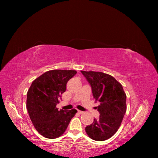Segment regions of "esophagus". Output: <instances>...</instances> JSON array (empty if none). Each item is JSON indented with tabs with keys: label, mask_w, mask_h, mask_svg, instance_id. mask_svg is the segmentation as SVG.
I'll return each instance as SVG.
<instances>
[{
	"label": "esophagus",
	"mask_w": 158,
	"mask_h": 158,
	"mask_svg": "<svg viewBox=\"0 0 158 158\" xmlns=\"http://www.w3.org/2000/svg\"><path fill=\"white\" fill-rule=\"evenodd\" d=\"M78 114H83L84 113V112H83V111H79V110H78Z\"/></svg>",
	"instance_id": "obj_1"
}]
</instances>
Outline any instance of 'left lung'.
Wrapping results in <instances>:
<instances>
[{"label":"left lung","mask_w":158,"mask_h":158,"mask_svg":"<svg viewBox=\"0 0 158 158\" xmlns=\"http://www.w3.org/2000/svg\"><path fill=\"white\" fill-rule=\"evenodd\" d=\"M81 73L92 86L96 107L100 116L94 118L90 125L85 127L88 136L97 141H104L112 137L120 127L127 111V95L122 85L112 76L94 71Z\"/></svg>","instance_id":"8db88e82"}]
</instances>
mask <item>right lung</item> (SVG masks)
<instances>
[{
    "label": "right lung",
    "instance_id": "right-lung-1",
    "mask_svg": "<svg viewBox=\"0 0 158 158\" xmlns=\"http://www.w3.org/2000/svg\"><path fill=\"white\" fill-rule=\"evenodd\" d=\"M76 73L70 70L47 71L33 80L28 89L27 111L33 126L43 136L53 139L63 135L77 113L75 109L59 111L56 107L66 91L68 81Z\"/></svg>",
    "mask_w": 158,
    "mask_h": 158
}]
</instances>
